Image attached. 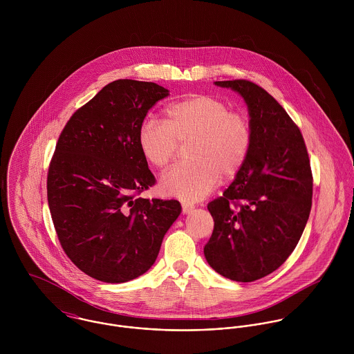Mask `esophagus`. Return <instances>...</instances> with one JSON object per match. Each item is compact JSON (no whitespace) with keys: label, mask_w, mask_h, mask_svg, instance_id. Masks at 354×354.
Here are the masks:
<instances>
[{"label":"esophagus","mask_w":354,"mask_h":354,"mask_svg":"<svg viewBox=\"0 0 354 354\" xmlns=\"http://www.w3.org/2000/svg\"><path fill=\"white\" fill-rule=\"evenodd\" d=\"M181 205H183V212H184V214H189V212L195 208V207H194L192 204H189V203H183Z\"/></svg>","instance_id":"obj_1"}]
</instances>
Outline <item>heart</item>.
I'll return each instance as SVG.
<instances>
[{
    "label": "heart",
    "mask_w": 354,
    "mask_h": 354,
    "mask_svg": "<svg viewBox=\"0 0 354 354\" xmlns=\"http://www.w3.org/2000/svg\"><path fill=\"white\" fill-rule=\"evenodd\" d=\"M187 145L189 160L176 163L160 177L165 195L202 201L223 178L234 177L247 162L252 145L248 117L230 110L227 102L198 94L167 107V121L147 117L139 127V149L155 167H165Z\"/></svg>",
    "instance_id": "1"
}]
</instances>
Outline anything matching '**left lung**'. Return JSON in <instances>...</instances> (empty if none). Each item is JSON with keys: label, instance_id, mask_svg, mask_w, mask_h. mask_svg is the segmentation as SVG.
<instances>
[{"label": "left lung", "instance_id": "left-lung-1", "mask_svg": "<svg viewBox=\"0 0 354 354\" xmlns=\"http://www.w3.org/2000/svg\"><path fill=\"white\" fill-rule=\"evenodd\" d=\"M248 106L252 145L223 196L208 203L214 230L207 263L237 282L260 279L295 251L312 205V171L299 127L266 90L248 80L215 82Z\"/></svg>", "mask_w": 354, "mask_h": 354}]
</instances>
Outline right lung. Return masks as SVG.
I'll use <instances>...</instances> for the list:
<instances>
[{
    "instance_id": "1",
    "label": "right lung",
    "mask_w": 354,
    "mask_h": 354,
    "mask_svg": "<svg viewBox=\"0 0 354 354\" xmlns=\"http://www.w3.org/2000/svg\"><path fill=\"white\" fill-rule=\"evenodd\" d=\"M167 95L151 82L115 80L58 138L48 173L51 219L64 252L102 282H128L150 270L181 214L177 201L138 196L155 184L138 145L139 127Z\"/></svg>"
}]
</instances>
